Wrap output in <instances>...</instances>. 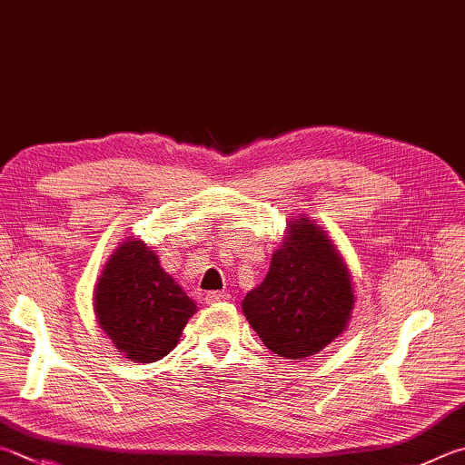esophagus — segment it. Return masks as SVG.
I'll return each mask as SVG.
<instances>
[{"mask_svg":"<svg viewBox=\"0 0 465 465\" xmlns=\"http://www.w3.org/2000/svg\"><path fill=\"white\" fill-rule=\"evenodd\" d=\"M225 301H230V292L227 291H215V292L205 294L207 305H217V302H225Z\"/></svg>","mask_w":465,"mask_h":465,"instance_id":"obj_1","label":"esophagus"}]
</instances>
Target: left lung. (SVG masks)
Wrapping results in <instances>:
<instances>
[{"label":"left lung","mask_w":465,"mask_h":465,"mask_svg":"<svg viewBox=\"0 0 465 465\" xmlns=\"http://www.w3.org/2000/svg\"><path fill=\"white\" fill-rule=\"evenodd\" d=\"M353 284L329 233L307 217L286 222L262 284L246 294L242 311L270 351L307 360L335 341L351 319Z\"/></svg>","instance_id":"left-lung-1"}]
</instances>
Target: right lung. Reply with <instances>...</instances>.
<instances>
[{
    "instance_id": "add662e5",
    "label": "right lung",
    "mask_w": 465,
    "mask_h": 465,
    "mask_svg": "<svg viewBox=\"0 0 465 465\" xmlns=\"http://www.w3.org/2000/svg\"><path fill=\"white\" fill-rule=\"evenodd\" d=\"M93 313L124 358L150 364L174 350L197 305L160 266L154 250L140 238H128L101 270Z\"/></svg>"
}]
</instances>
